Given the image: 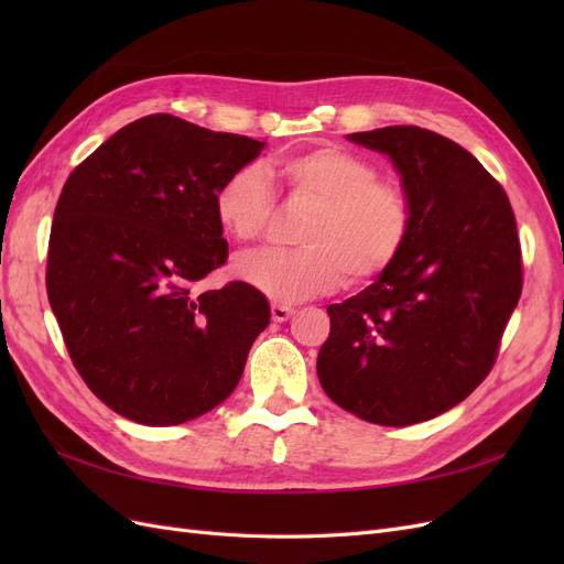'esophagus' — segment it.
Instances as JSON below:
<instances>
[{"instance_id":"obj_1","label":"esophagus","mask_w":564,"mask_h":564,"mask_svg":"<svg viewBox=\"0 0 564 564\" xmlns=\"http://www.w3.org/2000/svg\"><path fill=\"white\" fill-rule=\"evenodd\" d=\"M270 315H272V319H275V322H286L289 317H292V315H294V308H292V305L272 303V308H270Z\"/></svg>"}]
</instances>
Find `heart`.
<instances>
[{"label": "heart", "mask_w": 564, "mask_h": 564, "mask_svg": "<svg viewBox=\"0 0 564 564\" xmlns=\"http://www.w3.org/2000/svg\"><path fill=\"white\" fill-rule=\"evenodd\" d=\"M280 174L296 202L313 214L299 232V251H253L235 261V275L280 303L327 294L348 275L362 284L400 256L412 207L400 185L381 181L367 158L319 145L282 162ZM218 226L237 242L263 235L272 214V187L261 164H245L214 195Z\"/></svg>", "instance_id": "b5f03b06"}]
</instances>
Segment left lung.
<instances>
[{
    "instance_id": "8db88e82",
    "label": "left lung",
    "mask_w": 564,
    "mask_h": 564,
    "mask_svg": "<svg viewBox=\"0 0 564 564\" xmlns=\"http://www.w3.org/2000/svg\"><path fill=\"white\" fill-rule=\"evenodd\" d=\"M346 139L388 155L412 228L377 282L327 308L317 377L346 412L412 425L464 402L497 360L522 292L516 216L503 187L445 135L383 127Z\"/></svg>"
}]
</instances>
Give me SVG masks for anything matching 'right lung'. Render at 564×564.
Instances as JSON below:
<instances>
[{
    "instance_id": "1",
    "label": "right lung",
    "mask_w": 564,
    "mask_h": 564,
    "mask_svg": "<svg viewBox=\"0 0 564 564\" xmlns=\"http://www.w3.org/2000/svg\"><path fill=\"white\" fill-rule=\"evenodd\" d=\"M265 143L174 115L119 129L65 181L46 294L79 377L112 412L176 425L242 379L270 305L245 282L197 294L228 259L214 195Z\"/></svg>"
}]
</instances>
